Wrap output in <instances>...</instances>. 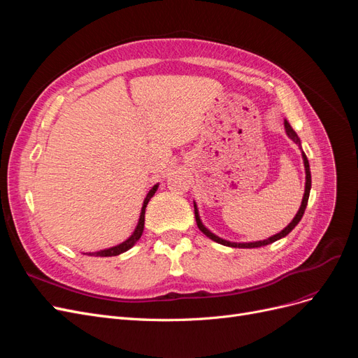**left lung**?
Segmentation results:
<instances>
[{
  "mask_svg": "<svg viewBox=\"0 0 358 358\" xmlns=\"http://www.w3.org/2000/svg\"><path fill=\"white\" fill-rule=\"evenodd\" d=\"M284 125H285V133H287V136L292 140V142L297 143V145H299V148L301 149L300 138H299V136L296 134L294 129L291 128V125L288 124V121H284ZM301 158H303V164H305V173H306L305 194H303V200H301V204H300V209H299V212L296 213L294 218H292V221L285 227V229H284L282 231H279L278 234H275V236H272V237H268V239H266V241H258V242L237 243V242H229V241H224V239H221V237H218L216 234H213L210 230H208V229H206V227L203 225V222H201V220H200V215H199L197 204H196V201H194V213H196V221H197V225H199L200 231H201L203 234L208 236L209 239H212L213 242H216V243H221V245H224V246H230V248H259V246H266V245L273 243V242H276V241H279V239H282V237H285V236H287V234H288L292 229H294V227L300 222L301 216H303V213H305V209H306V206H308V200H309L310 182H312V180H310V169H309V161H308V158H306V155H305V152H303V150H301Z\"/></svg>",
  "mask_w": 358,
  "mask_h": 358,
  "instance_id": "1",
  "label": "left lung"
}]
</instances>
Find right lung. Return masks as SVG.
<instances>
[{
	"mask_svg": "<svg viewBox=\"0 0 358 358\" xmlns=\"http://www.w3.org/2000/svg\"><path fill=\"white\" fill-rule=\"evenodd\" d=\"M157 189H158V183H157V185H154L152 189H150V191L148 192V196H146V199H145V201H143V206H142V212H140V218H138L136 230L133 231V234L129 236L125 242L119 243V245H116V246H112V248L101 249V251L90 252V254L86 252V254H88V255H94V257H113V255H119V254H122V252L128 251L129 248H133V246L137 243V241L140 239V237H142V234H143V229H145V209H146V206H148L149 200L154 197V194H155Z\"/></svg>",
	"mask_w": 358,
	"mask_h": 358,
	"instance_id": "right-lung-1",
	"label": "right lung"
}]
</instances>
